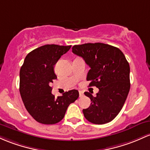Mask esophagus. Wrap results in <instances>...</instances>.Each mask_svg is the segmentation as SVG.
<instances>
[{
  "label": "esophagus",
  "mask_w": 150,
  "mask_h": 150,
  "mask_svg": "<svg viewBox=\"0 0 150 150\" xmlns=\"http://www.w3.org/2000/svg\"><path fill=\"white\" fill-rule=\"evenodd\" d=\"M79 95H80V97L83 96V91H79Z\"/></svg>",
  "instance_id": "1"
}]
</instances>
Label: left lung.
<instances>
[{
    "label": "left lung",
    "instance_id": "1",
    "mask_svg": "<svg viewBox=\"0 0 150 150\" xmlns=\"http://www.w3.org/2000/svg\"><path fill=\"white\" fill-rule=\"evenodd\" d=\"M72 50L90 67L89 86L99 89L96 97L85 93L92 103L83 109L84 116L93 124L109 122L120 112L130 88V69L125 56L117 47L101 42L74 45Z\"/></svg>",
    "mask_w": 150,
    "mask_h": 150
}]
</instances>
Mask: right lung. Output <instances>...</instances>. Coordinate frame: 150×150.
Returning a JSON list of instances; mask_svg holds the SVG:
<instances>
[{
    "mask_svg": "<svg viewBox=\"0 0 150 150\" xmlns=\"http://www.w3.org/2000/svg\"><path fill=\"white\" fill-rule=\"evenodd\" d=\"M71 45H45L29 52L20 70V93L26 110L38 122L53 125L63 119L68 106L79 97L77 90L57 98L51 83L57 78L54 65Z\"/></svg>",
    "mask_w": 150,
    "mask_h": 150,
    "instance_id": "1",
    "label": "right lung"
}]
</instances>
